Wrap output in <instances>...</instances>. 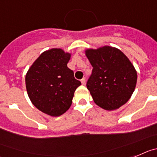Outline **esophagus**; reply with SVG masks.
<instances>
[{"label":"esophagus","mask_w":157,"mask_h":157,"mask_svg":"<svg viewBox=\"0 0 157 157\" xmlns=\"http://www.w3.org/2000/svg\"><path fill=\"white\" fill-rule=\"evenodd\" d=\"M80 81H81V84H82L83 85H84V84H85V83H86V81H85V79L84 78L81 79V80H80Z\"/></svg>","instance_id":"34e87169"}]
</instances>
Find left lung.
I'll return each mask as SVG.
<instances>
[{
  "label": "left lung",
  "mask_w": 157,
  "mask_h": 157,
  "mask_svg": "<svg viewBox=\"0 0 157 157\" xmlns=\"http://www.w3.org/2000/svg\"><path fill=\"white\" fill-rule=\"evenodd\" d=\"M85 53L93 67L86 86L94 102L107 111L119 108L135 89L137 76L133 65L121 50L111 46Z\"/></svg>",
  "instance_id": "obj_1"
}]
</instances>
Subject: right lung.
<instances>
[{"mask_svg":"<svg viewBox=\"0 0 157 157\" xmlns=\"http://www.w3.org/2000/svg\"><path fill=\"white\" fill-rule=\"evenodd\" d=\"M70 54L61 49L46 50L35 60L26 75V88L31 103L50 116H59L70 107L81 83L67 67Z\"/></svg>","mask_w":157,"mask_h":157,"instance_id":"right-lung-1","label":"right lung"}]
</instances>
